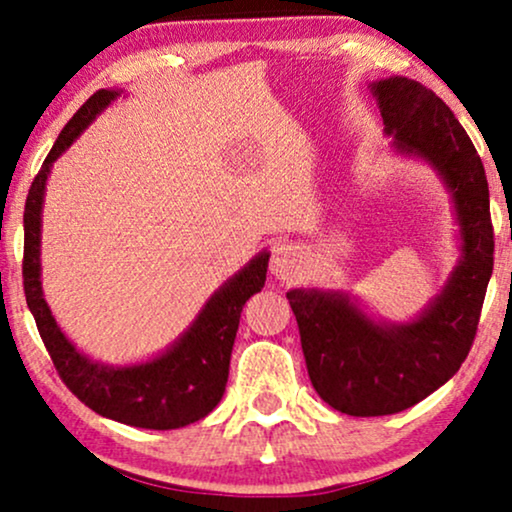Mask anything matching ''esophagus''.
I'll list each match as a JSON object with an SVG mask.
<instances>
[{
    "label": "esophagus",
    "mask_w": 512,
    "mask_h": 512,
    "mask_svg": "<svg viewBox=\"0 0 512 512\" xmlns=\"http://www.w3.org/2000/svg\"><path fill=\"white\" fill-rule=\"evenodd\" d=\"M301 270V254L294 249L292 244H277L273 249V256H270V273H273L277 280H292L296 273Z\"/></svg>",
    "instance_id": "1"
}]
</instances>
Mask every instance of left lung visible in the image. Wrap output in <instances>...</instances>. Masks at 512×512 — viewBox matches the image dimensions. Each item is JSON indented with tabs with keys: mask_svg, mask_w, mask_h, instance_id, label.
I'll return each instance as SVG.
<instances>
[{
	"mask_svg": "<svg viewBox=\"0 0 512 512\" xmlns=\"http://www.w3.org/2000/svg\"><path fill=\"white\" fill-rule=\"evenodd\" d=\"M391 147L415 156L449 189L460 258L441 292L408 323L377 320L346 292L289 289L308 377L334 410L356 418L401 413L427 399L468 358L494 270V227L482 159L449 106L420 82L370 85Z\"/></svg>",
	"mask_w": 512,
	"mask_h": 512,
	"instance_id": "1",
	"label": "left lung"
}]
</instances>
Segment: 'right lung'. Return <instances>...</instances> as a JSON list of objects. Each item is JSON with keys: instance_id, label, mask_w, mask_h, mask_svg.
Returning a JSON list of instances; mask_svg holds the SVG:
<instances>
[{"instance_id": "obj_1", "label": "right lung", "mask_w": 512, "mask_h": 512, "mask_svg": "<svg viewBox=\"0 0 512 512\" xmlns=\"http://www.w3.org/2000/svg\"><path fill=\"white\" fill-rule=\"evenodd\" d=\"M123 90L94 92L61 130L59 140L44 159L40 173L30 185L23 213V289L30 313L54 368L78 399L104 418L142 430H178L189 422L206 418L223 399L230 372L239 315L246 301L266 285L268 251L251 258L211 294L192 325L159 356L132 365H106L92 361L75 346L61 327L42 292V206L44 187L54 161L90 128L106 106L116 102Z\"/></svg>"}]
</instances>
